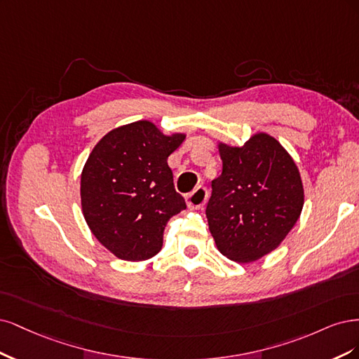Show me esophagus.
<instances>
[{
    "instance_id": "esophagus-1",
    "label": "esophagus",
    "mask_w": 359,
    "mask_h": 359,
    "mask_svg": "<svg viewBox=\"0 0 359 359\" xmlns=\"http://www.w3.org/2000/svg\"><path fill=\"white\" fill-rule=\"evenodd\" d=\"M207 196H209V191L203 187H198L187 195V204L189 209H203V205L207 201Z\"/></svg>"
}]
</instances>
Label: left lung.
<instances>
[{
	"label": "left lung",
	"instance_id": "1",
	"mask_svg": "<svg viewBox=\"0 0 359 359\" xmlns=\"http://www.w3.org/2000/svg\"><path fill=\"white\" fill-rule=\"evenodd\" d=\"M217 147L222 175L212 182L209 229L226 258L257 261L280 245L302 215V176L285 147L265 133L241 147Z\"/></svg>",
	"mask_w": 359,
	"mask_h": 359
}]
</instances>
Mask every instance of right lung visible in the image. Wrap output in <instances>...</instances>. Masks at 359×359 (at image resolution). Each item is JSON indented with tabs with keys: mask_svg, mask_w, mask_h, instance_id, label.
<instances>
[{
	"mask_svg": "<svg viewBox=\"0 0 359 359\" xmlns=\"http://www.w3.org/2000/svg\"><path fill=\"white\" fill-rule=\"evenodd\" d=\"M184 137L137 121L111 130L92 149L80 179L82 210L92 234L114 257H155L170 217L187 209L167 164Z\"/></svg>",
	"mask_w": 359,
	"mask_h": 359,
	"instance_id": "add662e5",
	"label": "right lung"
}]
</instances>
